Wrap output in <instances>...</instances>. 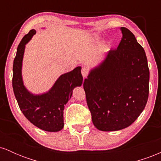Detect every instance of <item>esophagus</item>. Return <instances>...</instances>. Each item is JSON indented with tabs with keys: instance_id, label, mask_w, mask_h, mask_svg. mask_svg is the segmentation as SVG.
Returning <instances> with one entry per match:
<instances>
[{
	"instance_id": "obj_1",
	"label": "esophagus",
	"mask_w": 161,
	"mask_h": 161,
	"mask_svg": "<svg viewBox=\"0 0 161 161\" xmlns=\"http://www.w3.org/2000/svg\"><path fill=\"white\" fill-rule=\"evenodd\" d=\"M88 69H87L86 67H82V76L84 77V78H86V77L88 75Z\"/></svg>"
}]
</instances>
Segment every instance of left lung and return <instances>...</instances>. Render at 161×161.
Masks as SVG:
<instances>
[{
    "instance_id": "8db88e82",
    "label": "left lung",
    "mask_w": 161,
    "mask_h": 161,
    "mask_svg": "<svg viewBox=\"0 0 161 161\" xmlns=\"http://www.w3.org/2000/svg\"><path fill=\"white\" fill-rule=\"evenodd\" d=\"M117 48L90 71L83 88L93 124L101 131L128 127L145 109L149 93V69L145 50L133 33L120 28Z\"/></svg>"
}]
</instances>
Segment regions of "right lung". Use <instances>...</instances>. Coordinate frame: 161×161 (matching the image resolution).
<instances>
[{"label":"right lung","mask_w":161,"mask_h":161,"mask_svg":"<svg viewBox=\"0 0 161 161\" xmlns=\"http://www.w3.org/2000/svg\"><path fill=\"white\" fill-rule=\"evenodd\" d=\"M36 33L35 29L29 31L18 46L13 66V88L20 110L33 125L47 132H58L64 125V105L73 95V88L82 84L81 66L60 75L46 93H30L23 85L22 63L25 46Z\"/></svg>","instance_id":"1"}]
</instances>
